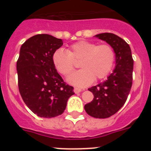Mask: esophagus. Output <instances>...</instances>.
<instances>
[{"mask_svg":"<svg viewBox=\"0 0 151 151\" xmlns=\"http://www.w3.org/2000/svg\"><path fill=\"white\" fill-rule=\"evenodd\" d=\"M81 91H82V89L78 88H74V92L76 94H78V93H79Z\"/></svg>","mask_w":151,"mask_h":151,"instance_id":"obj_1","label":"esophagus"}]
</instances>
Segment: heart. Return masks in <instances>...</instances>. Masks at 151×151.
I'll return each instance as SVG.
<instances>
[{"label":"heart","instance_id":"heart-1","mask_svg":"<svg viewBox=\"0 0 151 151\" xmlns=\"http://www.w3.org/2000/svg\"><path fill=\"white\" fill-rule=\"evenodd\" d=\"M115 51L110 45H100L87 41L73 44L66 50L60 48L52 56V61L57 71L68 76L75 69L74 61H79L80 71L73 73L67 78L72 85L85 87L94 78H104L111 71L115 62Z\"/></svg>","mask_w":151,"mask_h":151}]
</instances>
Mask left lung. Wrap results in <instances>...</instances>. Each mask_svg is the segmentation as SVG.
<instances>
[{"mask_svg":"<svg viewBox=\"0 0 151 151\" xmlns=\"http://www.w3.org/2000/svg\"><path fill=\"white\" fill-rule=\"evenodd\" d=\"M112 47L116 54V66L104 82L88 88L94 94L91 102L85 105L89 116L105 119L114 115L125 103L132 85L134 60L129 45L113 33L96 35Z\"/></svg>","mask_w":151,"mask_h":151,"instance_id":"8db88e82","label":"left lung"}]
</instances>
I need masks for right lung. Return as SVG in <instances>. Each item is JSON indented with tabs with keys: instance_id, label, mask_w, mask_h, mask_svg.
I'll return each mask as SVG.
<instances>
[{
	"instance_id": "right-lung-1",
	"label": "right lung",
	"mask_w": 151,
	"mask_h": 151,
	"mask_svg": "<svg viewBox=\"0 0 151 151\" xmlns=\"http://www.w3.org/2000/svg\"><path fill=\"white\" fill-rule=\"evenodd\" d=\"M63 44L62 39L39 34L21 46L17 63L19 91L26 106L40 117L61 115L74 94L73 87L63 82L52 61Z\"/></svg>"
}]
</instances>
